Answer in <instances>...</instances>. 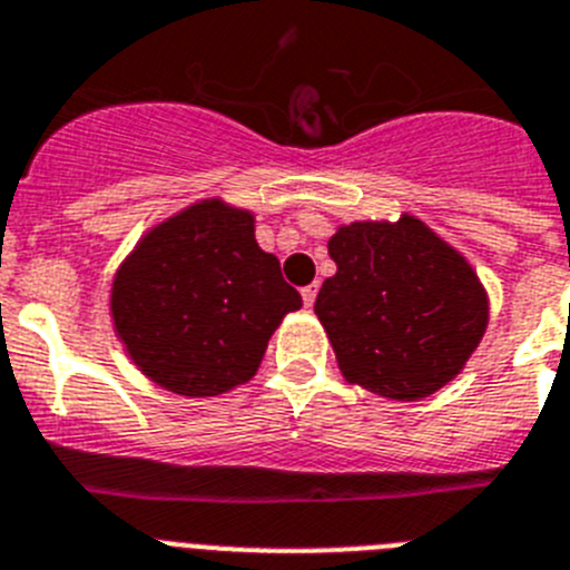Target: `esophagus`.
Masks as SVG:
<instances>
[{
  "label": "esophagus",
  "instance_id": "obj_1",
  "mask_svg": "<svg viewBox=\"0 0 570 570\" xmlns=\"http://www.w3.org/2000/svg\"><path fill=\"white\" fill-rule=\"evenodd\" d=\"M315 295H318V284H309L301 289V298H304L306 306H313L315 304Z\"/></svg>",
  "mask_w": 570,
  "mask_h": 570
}]
</instances>
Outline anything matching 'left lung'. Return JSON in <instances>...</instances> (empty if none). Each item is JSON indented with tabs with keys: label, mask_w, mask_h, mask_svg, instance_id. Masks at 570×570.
Segmentation results:
<instances>
[{
	"label": "left lung",
	"mask_w": 570,
	"mask_h": 570,
	"mask_svg": "<svg viewBox=\"0 0 570 570\" xmlns=\"http://www.w3.org/2000/svg\"><path fill=\"white\" fill-rule=\"evenodd\" d=\"M338 272L315 298L346 381L395 402L444 387L482 341L476 272L422 220L350 224L330 240Z\"/></svg>",
	"instance_id": "8db88e82"
}]
</instances>
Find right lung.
<instances>
[{
	"mask_svg": "<svg viewBox=\"0 0 570 570\" xmlns=\"http://www.w3.org/2000/svg\"><path fill=\"white\" fill-rule=\"evenodd\" d=\"M301 295L255 240V217L203 200L148 232L111 289L117 335L137 367L180 395H220L261 367Z\"/></svg>",
	"mask_w": 570,
	"mask_h": 570,
	"instance_id": "add662e5",
	"label": "right lung"
}]
</instances>
